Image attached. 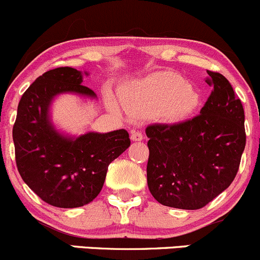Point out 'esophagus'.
<instances>
[{
  "instance_id": "esophagus-1",
  "label": "esophagus",
  "mask_w": 260,
  "mask_h": 260,
  "mask_svg": "<svg viewBox=\"0 0 260 260\" xmlns=\"http://www.w3.org/2000/svg\"><path fill=\"white\" fill-rule=\"evenodd\" d=\"M131 139L135 142H141L143 139V133L141 131H132L131 132Z\"/></svg>"
}]
</instances>
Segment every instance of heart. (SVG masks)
Returning <instances> with one entry per match:
<instances>
[{"label":"heart","mask_w":260,"mask_h":260,"mask_svg":"<svg viewBox=\"0 0 260 260\" xmlns=\"http://www.w3.org/2000/svg\"><path fill=\"white\" fill-rule=\"evenodd\" d=\"M129 112L158 111L168 119H181L195 111L199 93L189 82L174 73H160L137 82L122 95Z\"/></svg>","instance_id":"obj_1"}]
</instances>
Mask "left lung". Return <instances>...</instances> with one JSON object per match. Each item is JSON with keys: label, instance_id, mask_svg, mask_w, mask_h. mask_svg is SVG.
I'll use <instances>...</instances> for the list:
<instances>
[{"label": "left lung", "instance_id": "1", "mask_svg": "<svg viewBox=\"0 0 260 260\" xmlns=\"http://www.w3.org/2000/svg\"><path fill=\"white\" fill-rule=\"evenodd\" d=\"M212 86L200 115L145 128L147 181L164 206L199 210L235 180L246 147L244 110L222 74L207 70Z\"/></svg>", "mask_w": 260, "mask_h": 260}]
</instances>
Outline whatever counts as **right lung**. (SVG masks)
I'll return each instance as SVG.
<instances>
[{"label": "right lung", "mask_w": 260, "mask_h": 260, "mask_svg": "<svg viewBox=\"0 0 260 260\" xmlns=\"http://www.w3.org/2000/svg\"><path fill=\"white\" fill-rule=\"evenodd\" d=\"M73 68H56L39 76L22 95L13 125L19 175L43 201L61 209L84 206L99 195L108 165L131 145L125 129L68 138L49 122V105L62 92L95 98Z\"/></svg>", "instance_id": "right-lung-1"}]
</instances>
